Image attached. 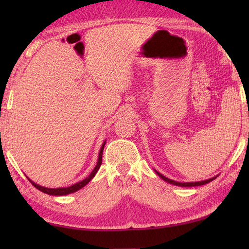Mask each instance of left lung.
I'll return each instance as SVG.
<instances>
[{
	"label": "left lung",
	"mask_w": 249,
	"mask_h": 249,
	"mask_svg": "<svg viewBox=\"0 0 249 249\" xmlns=\"http://www.w3.org/2000/svg\"><path fill=\"white\" fill-rule=\"evenodd\" d=\"M156 174H157V175L160 177V178L165 180L166 182L171 183V184H175V185H179V187H197V185H203V184H206V183L211 182V181L214 180V179H215L216 177H217V176H215V177H213V178H210V179H208V180H203V181H197V182H178V181L168 179L167 177L162 176V175L160 174V172H158V171H156Z\"/></svg>",
	"instance_id": "left-lung-1"
}]
</instances>
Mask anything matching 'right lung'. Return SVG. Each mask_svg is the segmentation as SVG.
I'll return each mask as SVG.
<instances>
[{"instance_id": "obj_1", "label": "right lung", "mask_w": 249, "mask_h": 249, "mask_svg": "<svg viewBox=\"0 0 249 249\" xmlns=\"http://www.w3.org/2000/svg\"><path fill=\"white\" fill-rule=\"evenodd\" d=\"M105 142H103V144H102V147H101V149H100V153H99V159H98V162H96V166H95V168H94L93 170H92L91 174H90L89 176H88L86 179L82 180V181H80V182H78V183H74V184L70 185V187H67V188H56V189H50V188H45V187H41V185L36 184L35 182H34V181H32L31 179H29V178H28V180L31 181V182H32V184L34 185V187L38 189L39 191L44 192V193H47V195H50V196H66V195H70V193H73V192H75V191H78V190H80V189H81V188H83L84 185H87L88 183H89L90 181H91L92 179H93V177L95 176L96 172H98V170L100 169L101 163H102V155H103V149H104V145H105Z\"/></svg>"}]
</instances>
